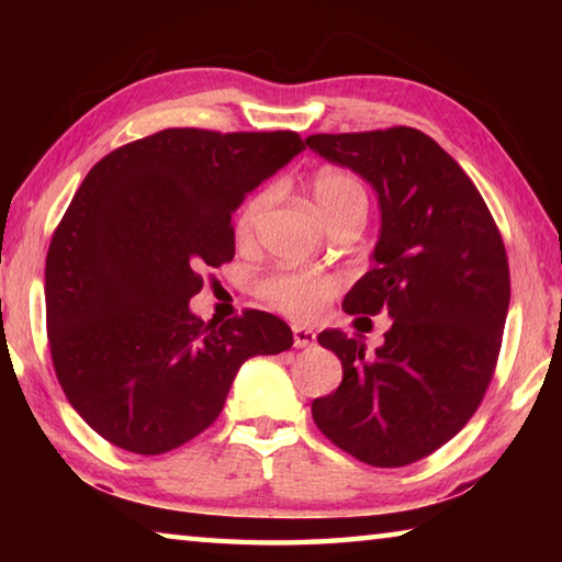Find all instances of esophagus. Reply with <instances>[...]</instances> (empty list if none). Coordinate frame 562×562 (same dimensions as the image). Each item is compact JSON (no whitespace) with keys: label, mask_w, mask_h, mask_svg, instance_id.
Returning a JSON list of instances; mask_svg holds the SVG:
<instances>
[{"label":"esophagus","mask_w":562,"mask_h":562,"mask_svg":"<svg viewBox=\"0 0 562 562\" xmlns=\"http://www.w3.org/2000/svg\"><path fill=\"white\" fill-rule=\"evenodd\" d=\"M292 341H294V347H297V349H304V347L315 345L317 335H315V331H312L310 327L294 325V327H292Z\"/></svg>","instance_id":"1"}]
</instances>
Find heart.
<instances>
[{"label":"heart","instance_id":"obj_1","mask_svg":"<svg viewBox=\"0 0 562 562\" xmlns=\"http://www.w3.org/2000/svg\"><path fill=\"white\" fill-rule=\"evenodd\" d=\"M312 195L319 205L322 215L327 223H337L339 217L351 213H364L369 207V198L364 186L347 173V170L325 168L312 178ZM270 203V193L252 195L250 201L243 205L235 221V235L240 243H250L258 231V223ZM260 294L268 300L274 310L284 312L294 319H312L317 317L329 300H335L339 292V280L335 274L319 272V270H302V268H282L270 272L268 278L260 280Z\"/></svg>","mask_w":562,"mask_h":562}]
</instances>
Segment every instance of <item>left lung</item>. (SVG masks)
<instances>
[{
	"instance_id": "1",
	"label": "left lung",
	"mask_w": 562,
	"mask_h": 562,
	"mask_svg": "<svg viewBox=\"0 0 562 562\" xmlns=\"http://www.w3.org/2000/svg\"><path fill=\"white\" fill-rule=\"evenodd\" d=\"M307 146L374 186V268L345 312L394 319L372 357L345 331H322L345 374L312 418L355 459L398 469L451 441L486 396L510 302L506 245L473 180L422 131L315 133Z\"/></svg>"
}]
</instances>
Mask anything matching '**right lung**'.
<instances>
[{"label": "right lung", "mask_w": 562, "mask_h": 562, "mask_svg": "<svg viewBox=\"0 0 562 562\" xmlns=\"http://www.w3.org/2000/svg\"><path fill=\"white\" fill-rule=\"evenodd\" d=\"M304 150L294 131L164 128L83 178L46 252V335L69 404L123 451H173L211 426L245 359L292 329L260 310L203 322L188 302L235 255L245 193Z\"/></svg>", "instance_id": "1"}]
</instances>
